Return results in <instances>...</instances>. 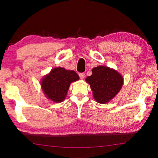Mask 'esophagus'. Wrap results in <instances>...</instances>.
Listing matches in <instances>:
<instances>
[{"mask_svg":"<svg viewBox=\"0 0 158 158\" xmlns=\"http://www.w3.org/2000/svg\"><path fill=\"white\" fill-rule=\"evenodd\" d=\"M79 77H80V79H84V77H85V74L84 73H79Z\"/></svg>","mask_w":158,"mask_h":158,"instance_id":"1","label":"esophagus"}]
</instances>
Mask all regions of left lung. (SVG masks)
Segmentation results:
<instances>
[{
    "label": "left lung",
    "instance_id": "left-lung-1",
    "mask_svg": "<svg viewBox=\"0 0 158 158\" xmlns=\"http://www.w3.org/2000/svg\"><path fill=\"white\" fill-rule=\"evenodd\" d=\"M90 85L93 96L100 104L109 102L119 92L123 79L115 70L105 66H98L92 69V75L86 77Z\"/></svg>",
    "mask_w": 158,
    "mask_h": 158
}]
</instances>
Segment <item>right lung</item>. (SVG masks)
Here are the masks:
<instances>
[{"label":"right lung","instance_id":"1","mask_svg":"<svg viewBox=\"0 0 158 158\" xmlns=\"http://www.w3.org/2000/svg\"><path fill=\"white\" fill-rule=\"evenodd\" d=\"M79 79V75L74 70L56 67L43 77L41 85L47 98L60 102L65 99L70 83Z\"/></svg>","mask_w":158,"mask_h":158}]
</instances>
